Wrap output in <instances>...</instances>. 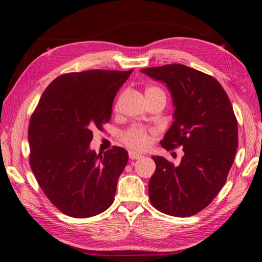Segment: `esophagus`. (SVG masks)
Wrapping results in <instances>:
<instances>
[{
	"label": "esophagus",
	"mask_w": 262,
	"mask_h": 262,
	"mask_svg": "<svg viewBox=\"0 0 262 262\" xmlns=\"http://www.w3.org/2000/svg\"><path fill=\"white\" fill-rule=\"evenodd\" d=\"M129 157H130V159L136 160V159H140L142 156H141L140 154H137V152H133V151H130V152H129Z\"/></svg>",
	"instance_id": "34e87169"
}]
</instances>
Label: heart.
Here are the masks:
<instances>
[{
	"label": "heart",
	"mask_w": 262,
	"mask_h": 262,
	"mask_svg": "<svg viewBox=\"0 0 262 262\" xmlns=\"http://www.w3.org/2000/svg\"><path fill=\"white\" fill-rule=\"evenodd\" d=\"M152 91H160L157 87H149L146 91L152 92ZM123 141L129 146L130 148L135 150H143L146 149L150 143V137L147 130H144L141 126H135L127 130L123 135Z\"/></svg>",
	"instance_id": "heart-1"
}]
</instances>
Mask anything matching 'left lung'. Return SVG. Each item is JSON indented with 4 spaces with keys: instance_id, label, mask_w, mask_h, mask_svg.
<instances>
[{
    "instance_id": "obj_1",
    "label": "left lung",
    "mask_w": 262,
    "mask_h": 262,
    "mask_svg": "<svg viewBox=\"0 0 262 262\" xmlns=\"http://www.w3.org/2000/svg\"><path fill=\"white\" fill-rule=\"evenodd\" d=\"M172 98L173 122L160 144L183 147L178 166L154 156L149 199L157 210L191 216L215 199L226 182L237 148V122L225 91L214 77L180 63L141 69Z\"/></svg>"
}]
</instances>
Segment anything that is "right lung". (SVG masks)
Returning <instances> with one entry per match:
<instances>
[{"label":"right lung","mask_w":262,"mask_h":262,"mask_svg":"<svg viewBox=\"0 0 262 262\" xmlns=\"http://www.w3.org/2000/svg\"><path fill=\"white\" fill-rule=\"evenodd\" d=\"M131 73L61 75L42 93L31 116V169L49 201L68 216H94L114 201L129 156L121 147L97 155L90 143L93 130L111 119L114 97Z\"/></svg>","instance_id":"obj_1"}]
</instances>
